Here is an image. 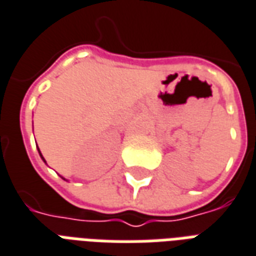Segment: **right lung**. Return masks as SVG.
Wrapping results in <instances>:
<instances>
[{"instance_id":"right-lung-1","label":"right lung","mask_w":256,"mask_h":256,"mask_svg":"<svg viewBox=\"0 0 256 256\" xmlns=\"http://www.w3.org/2000/svg\"><path fill=\"white\" fill-rule=\"evenodd\" d=\"M38 152H40V150H38ZM40 156H42V153H40ZM42 158L44 160V157H42ZM44 162H46V160H44Z\"/></svg>"}]
</instances>
